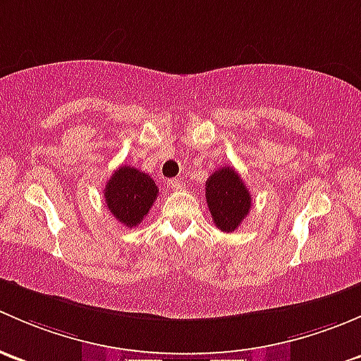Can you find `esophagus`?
<instances>
[{
    "mask_svg": "<svg viewBox=\"0 0 361 361\" xmlns=\"http://www.w3.org/2000/svg\"><path fill=\"white\" fill-rule=\"evenodd\" d=\"M166 185H169L170 189H176L177 191V189L184 188V182H182L180 179H170L169 182H166Z\"/></svg>",
    "mask_w": 361,
    "mask_h": 361,
    "instance_id": "1",
    "label": "esophagus"
}]
</instances>
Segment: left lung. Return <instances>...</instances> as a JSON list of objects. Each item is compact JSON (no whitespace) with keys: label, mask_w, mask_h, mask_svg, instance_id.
<instances>
[{"label":"left lung","mask_w":361,"mask_h":361,"mask_svg":"<svg viewBox=\"0 0 361 361\" xmlns=\"http://www.w3.org/2000/svg\"><path fill=\"white\" fill-rule=\"evenodd\" d=\"M205 198L212 221L221 231L233 233L252 207V195L233 166H222L208 177Z\"/></svg>","instance_id":"8db88e82"}]
</instances>
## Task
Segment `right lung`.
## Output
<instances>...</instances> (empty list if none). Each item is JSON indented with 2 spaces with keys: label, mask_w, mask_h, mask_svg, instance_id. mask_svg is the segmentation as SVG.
Returning a JSON list of instances; mask_svg holds the SVG:
<instances>
[{
  "label": "right lung",
  "mask_w": 361,
  "mask_h": 361,
  "mask_svg": "<svg viewBox=\"0 0 361 361\" xmlns=\"http://www.w3.org/2000/svg\"><path fill=\"white\" fill-rule=\"evenodd\" d=\"M158 198V188L147 173L135 166H120L114 170L104 189V200L118 222L125 228H137L149 214Z\"/></svg>",
  "instance_id": "obj_1"
}]
</instances>
